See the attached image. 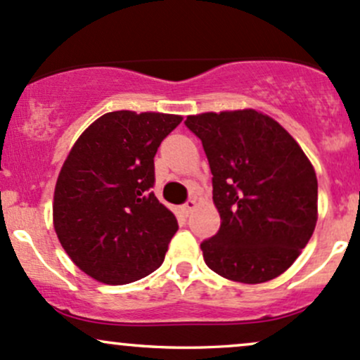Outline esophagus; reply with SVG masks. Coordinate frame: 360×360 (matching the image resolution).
Masks as SVG:
<instances>
[{"instance_id": "obj_1", "label": "esophagus", "mask_w": 360, "mask_h": 360, "mask_svg": "<svg viewBox=\"0 0 360 360\" xmlns=\"http://www.w3.org/2000/svg\"><path fill=\"white\" fill-rule=\"evenodd\" d=\"M195 208H196V201L195 200H188L186 203L183 205V212L186 213V215H189V213L195 210Z\"/></svg>"}]
</instances>
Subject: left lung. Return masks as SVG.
Segmentation results:
<instances>
[{"label":"left lung","instance_id":"8db88e82","mask_svg":"<svg viewBox=\"0 0 360 360\" xmlns=\"http://www.w3.org/2000/svg\"><path fill=\"white\" fill-rule=\"evenodd\" d=\"M212 171L220 229L201 243L220 276L263 283L297 259L318 220V179L311 160L274 117L255 109L186 117Z\"/></svg>","mask_w":360,"mask_h":360}]
</instances>
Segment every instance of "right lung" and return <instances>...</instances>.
Returning <instances> with one entry per match:
<instances>
[{
	"instance_id": "obj_1",
	"label": "right lung",
	"mask_w": 360,
	"mask_h": 360,
	"mask_svg": "<svg viewBox=\"0 0 360 360\" xmlns=\"http://www.w3.org/2000/svg\"><path fill=\"white\" fill-rule=\"evenodd\" d=\"M181 121L114 110L71 147L54 188L53 224L71 262L97 282L124 285L164 263L179 225L150 189L153 157Z\"/></svg>"
}]
</instances>
